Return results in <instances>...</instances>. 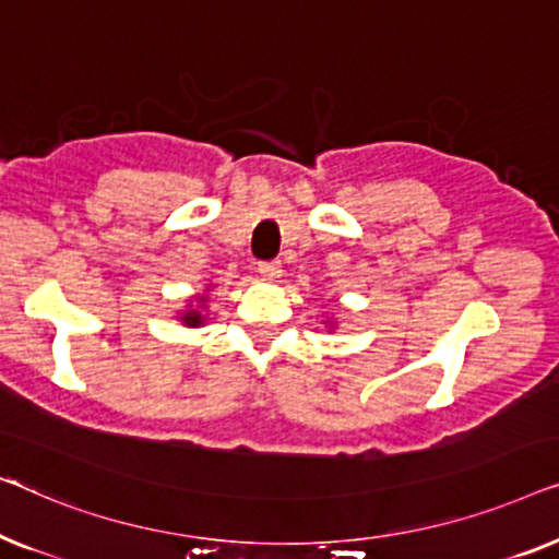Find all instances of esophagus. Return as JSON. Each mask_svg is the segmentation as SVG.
<instances>
[{"instance_id":"1","label":"esophagus","mask_w":559,"mask_h":559,"mask_svg":"<svg viewBox=\"0 0 559 559\" xmlns=\"http://www.w3.org/2000/svg\"><path fill=\"white\" fill-rule=\"evenodd\" d=\"M258 273L265 278H276L281 273V263L278 261H261L258 263Z\"/></svg>"}]
</instances>
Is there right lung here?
I'll use <instances>...</instances> for the list:
<instances>
[{
    "label": "right lung",
    "instance_id": "1",
    "mask_svg": "<svg viewBox=\"0 0 559 559\" xmlns=\"http://www.w3.org/2000/svg\"><path fill=\"white\" fill-rule=\"evenodd\" d=\"M200 301H204V298H200ZM182 319H185L187 326H200L202 324V313L200 311H187Z\"/></svg>",
    "mask_w": 559,
    "mask_h": 559
}]
</instances>
